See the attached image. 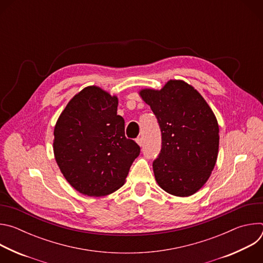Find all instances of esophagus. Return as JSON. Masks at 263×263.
Masks as SVG:
<instances>
[{"label":"esophagus","mask_w":263,"mask_h":263,"mask_svg":"<svg viewBox=\"0 0 263 263\" xmlns=\"http://www.w3.org/2000/svg\"><path fill=\"white\" fill-rule=\"evenodd\" d=\"M136 142H137V144H138L139 146H142V138H141V137L136 138Z\"/></svg>","instance_id":"34e87169"}]
</instances>
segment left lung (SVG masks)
I'll return each instance as SVG.
<instances>
[{"label":"left lung","instance_id":"left-lung-1","mask_svg":"<svg viewBox=\"0 0 263 263\" xmlns=\"http://www.w3.org/2000/svg\"><path fill=\"white\" fill-rule=\"evenodd\" d=\"M140 98L160 126L162 147L153 162L156 182L176 197L200 191L216 163L219 129L212 109L192 85L170 80L160 89L144 88Z\"/></svg>","mask_w":263,"mask_h":263}]
</instances>
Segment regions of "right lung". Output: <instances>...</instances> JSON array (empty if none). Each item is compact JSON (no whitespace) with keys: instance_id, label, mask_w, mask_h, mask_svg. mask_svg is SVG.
Returning <instances> with one entry per match:
<instances>
[{"instance_id":"add662e5","label":"right lung","mask_w":263,"mask_h":263,"mask_svg":"<svg viewBox=\"0 0 263 263\" xmlns=\"http://www.w3.org/2000/svg\"><path fill=\"white\" fill-rule=\"evenodd\" d=\"M118 105L117 96L87 86L72 97L56 122L55 160L82 195L102 197L121 189L140 153L139 145L125 136Z\"/></svg>"}]
</instances>
